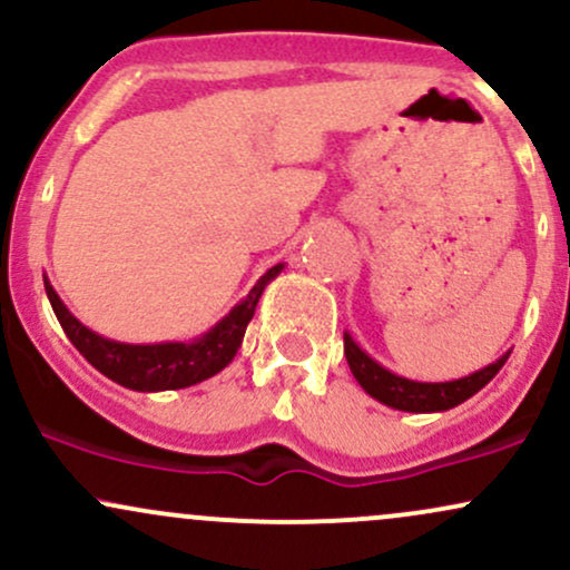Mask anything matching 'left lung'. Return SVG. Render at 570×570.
Instances as JSON below:
<instances>
[{
	"mask_svg": "<svg viewBox=\"0 0 570 570\" xmlns=\"http://www.w3.org/2000/svg\"><path fill=\"white\" fill-rule=\"evenodd\" d=\"M345 345V358H348V367L356 377L358 385L372 399L385 404V407H394L402 412H444L450 407H458L461 402H466L469 396H474L476 391L485 389V385L499 375V370L507 364L509 353H503L501 358H495L488 367L472 372L466 377H458V381L448 383H417L407 381V377L394 375L391 370H385L383 364H377L367 351H362L356 345L348 332L343 335Z\"/></svg>",
	"mask_w": 570,
	"mask_h": 570,
	"instance_id": "1",
	"label": "left lung"
}]
</instances>
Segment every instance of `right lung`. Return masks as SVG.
Here are the masks:
<instances>
[{"instance_id":"right-lung-1","label":"right lung","mask_w":570,"mask_h":570,"mask_svg":"<svg viewBox=\"0 0 570 570\" xmlns=\"http://www.w3.org/2000/svg\"><path fill=\"white\" fill-rule=\"evenodd\" d=\"M284 271V263L273 265L252 292L240 299L238 305L227 313L222 322H217L206 335L195 337L193 343H153V345H130L117 343V340L96 335L82 322H77L75 313L63 305L48 276H45V292H48L50 305L58 324L63 326L67 337L71 340L77 351L88 358L94 367L107 375L109 381L126 385L130 391H176L195 385L206 377H214L238 353L244 343L246 326L252 322L254 311H257L259 297H263L265 286L271 284L278 273Z\"/></svg>"}]
</instances>
